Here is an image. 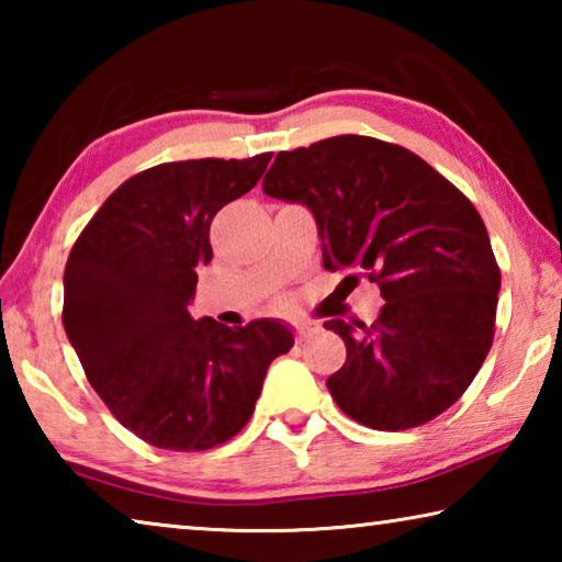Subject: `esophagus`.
Masks as SVG:
<instances>
[{"mask_svg": "<svg viewBox=\"0 0 562 562\" xmlns=\"http://www.w3.org/2000/svg\"><path fill=\"white\" fill-rule=\"evenodd\" d=\"M310 331H312V325H307V322H297V325H294V339L304 341L310 337Z\"/></svg>", "mask_w": 562, "mask_h": 562, "instance_id": "34e87169", "label": "esophagus"}]
</instances>
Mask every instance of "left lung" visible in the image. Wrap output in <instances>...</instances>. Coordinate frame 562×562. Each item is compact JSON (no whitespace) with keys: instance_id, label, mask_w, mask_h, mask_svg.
<instances>
[{"instance_id":"left-lung-1","label":"left lung","mask_w":562,"mask_h":562,"mask_svg":"<svg viewBox=\"0 0 562 562\" xmlns=\"http://www.w3.org/2000/svg\"><path fill=\"white\" fill-rule=\"evenodd\" d=\"M262 190L310 207L325 270L361 274L386 300L374 325L325 322L347 347L327 379L341 412L404 431L459 402L493 345L501 290L469 198L412 150L369 136L282 150Z\"/></svg>"}]
</instances>
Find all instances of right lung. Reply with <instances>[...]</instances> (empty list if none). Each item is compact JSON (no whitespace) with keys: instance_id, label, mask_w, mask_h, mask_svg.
<instances>
[{"instance_id":"add662e5","label":"right lung","mask_w":562,"mask_h":562,"mask_svg":"<svg viewBox=\"0 0 562 562\" xmlns=\"http://www.w3.org/2000/svg\"><path fill=\"white\" fill-rule=\"evenodd\" d=\"M272 154L160 164L106 198L64 270V329L111 414L168 451L215 449L250 422L274 357L294 345L280 319H193L211 223L252 190Z\"/></svg>"}]
</instances>
